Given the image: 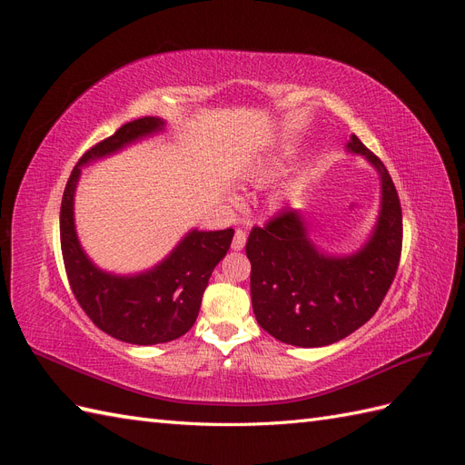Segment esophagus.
Listing matches in <instances>:
<instances>
[{
  "mask_svg": "<svg viewBox=\"0 0 465 465\" xmlns=\"http://www.w3.org/2000/svg\"><path fill=\"white\" fill-rule=\"evenodd\" d=\"M246 244V231L236 229L234 238H232V250H242Z\"/></svg>",
  "mask_w": 465,
  "mask_h": 465,
  "instance_id": "obj_1",
  "label": "esophagus"
}]
</instances>
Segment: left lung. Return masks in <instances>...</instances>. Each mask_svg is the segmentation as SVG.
<instances>
[{
  "label": "left lung",
  "mask_w": 465,
  "mask_h": 465,
  "mask_svg": "<svg viewBox=\"0 0 465 465\" xmlns=\"http://www.w3.org/2000/svg\"><path fill=\"white\" fill-rule=\"evenodd\" d=\"M349 149L382 178V209L369 244L355 256L328 258L311 244L297 209H283L250 231V294L260 326L297 347H323L367 323L396 277L403 223L396 186L384 163L351 135Z\"/></svg>",
  "instance_id": "obj_1"
}]
</instances>
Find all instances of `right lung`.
I'll list each match as a JSON object with an SVG mask.
<instances>
[{
    "mask_svg": "<svg viewBox=\"0 0 465 465\" xmlns=\"http://www.w3.org/2000/svg\"><path fill=\"white\" fill-rule=\"evenodd\" d=\"M161 125L159 118H137L85 151L67 180L60 209L62 256L74 297L98 330L134 345L173 341L193 326L209 277L229 252L234 234L232 229L192 231L161 265L135 277L96 270L81 250L74 227V192L81 164L114 153Z\"/></svg>",
    "mask_w": 465,
    "mask_h": 465,
    "instance_id": "add662e5",
    "label": "right lung"
}]
</instances>
